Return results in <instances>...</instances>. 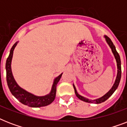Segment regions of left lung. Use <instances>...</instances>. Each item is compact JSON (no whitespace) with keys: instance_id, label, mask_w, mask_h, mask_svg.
<instances>
[{"instance_id":"1","label":"left lung","mask_w":127,"mask_h":127,"mask_svg":"<svg viewBox=\"0 0 127 127\" xmlns=\"http://www.w3.org/2000/svg\"><path fill=\"white\" fill-rule=\"evenodd\" d=\"M104 38L105 39V41H106L107 43L108 44V45L109 46V47L111 48V51H112L113 54L115 57V59L116 60L117 63V77L116 79H115V81L114 84L113 85L112 88L109 90L108 92H107L104 95H103L102 97H101L99 98L95 99H90L88 98H86L84 96H82L81 95H80L77 92V90L76 89L75 86L73 84V87L74 89V92H75L76 95L77 96V97L78 99H80V100L85 101V102L87 103H96V104H98V103H101L104 102L105 101H106L107 99L111 97V95L115 92V91L116 90L117 87H118L119 84V82H120L121 80V59L120 56L119 55V53H117L116 50V48L115 47V45H113V42L111 41V40L110 39L109 37L107 36V35H104Z\"/></svg>"}]
</instances>
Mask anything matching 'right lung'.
<instances>
[{"label": "right lung", "instance_id": "1", "mask_svg": "<svg viewBox=\"0 0 127 127\" xmlns=\"http://www.w3.org/2000/svg\"><path fill=\"white\" fill-rule=\"evenodd\" d=\"M18 41L15 43L12 47L11 48L8 57L7 58L6 63V81L8 84V88L12 93V94L16 98L20 101L22 103L28 105L32 107H40L47 106L51 104L55 98L56 92H57V84L61 79L63 73H61L57 77H56L53 80V83L52 85L51 90L48 94L37 96L33 94L32 93L28 92V91L25 90L24 89L21 88L15 80L13 76L12 68H11V63L12 59L13 53L16 46L17 45Z\"/></svg>", "mask_w": 127, "mask_h": 127}]
</instances>
